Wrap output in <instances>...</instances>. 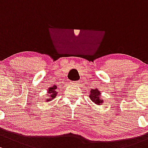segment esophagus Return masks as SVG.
I'll list each match as a JSON object with an SVG mask.
<instances>
[{
	"instance_id": "34e87169",
	"label": "esophagus",
	"mask_w": 148,
	"mask_h": 148,
	"mask_svg": "<svg viewBox=\"0 0 148 148\" xmlns=\"http://www.w3.org/2000/svg\"><path fill=\"white\" fill-rule=\"evenodd\" d=\"M79 83V82H71V84L72 85H78Z\"/></svg>"
}]
</instances>
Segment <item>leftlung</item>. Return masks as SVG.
Returning <instances> with one entry per match:
<instances>
[{
	"label": "left lung",
	"mask_w": 148,
	"mask_h": 148,
	"mask_svg": "<svg viewBox=\"0 0 148 148\" xmlns=\"http://www.w3.org/2000/svg\"><path fill=\"white\" fill-rule=\"evenodd\" d=\"M101 93L97 88H95V89L91 88V90L90 91L89 98L95 104H96V105H101L103 102V99H101Z\"/></svg>",
	"instance_id": "8db88e82"
}]
</instances>
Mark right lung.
<instances>
[{
	"mask_svg": "<svg viewBox=\"0 0 148 148\" xmlns=\"http://www.w3.org/2000/svg\"><path fill=\"white\" fill-rule=\"evenodd\" d=\"M57 87L56 86H53L52 87H49V88H48V89H47V96H48V97L46 98V101L47 102L51 101L53 100L54 99H55L57 94H58V92L56 91V90H57Z\"/></svg>",
	"mask_w": 148,
	"mask_h": 148,
	"instance_id": "right-lung-1",
	"label": "right lung"
}]
</instances>
